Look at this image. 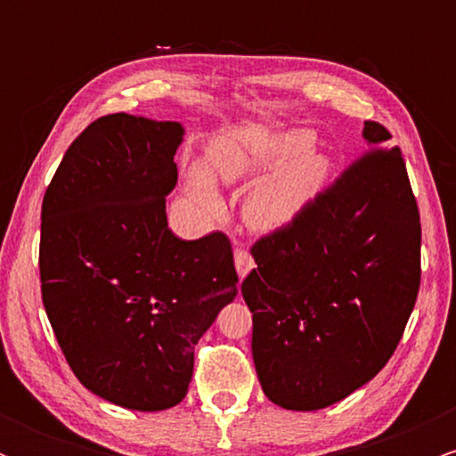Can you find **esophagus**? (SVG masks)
Returning <instances> with one entry per match:
<instances>
[{"mask_svg": "<svg viewBox=\"0 0 456 456\" xmlns=\"http://www.w3.org/2000/svg\"><path fill=\"white\" fill-rule=\"evenodd\" d=\"M233 261H235V270H238V276H240V279H244V276L248 274V272L255 268V261H253V257H250V255L246 253L244 248H235V253H233Z\"/></svg>", "mask_w": 456, "mask_h": 456, "instance_id": "1", "label": "esophagus"}]
</instances>
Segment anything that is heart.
I'll return each instance as SVG.
<instances>
[{
  "mask_svg": "<svg viewBox=\"0 0 456 456\" xmlns=\"http://www.w3.org/2000/svg\"><path fill=\"white\" fill-rule=\"evenodd\" d=\"M313 148L315 137L308 130H289L281 134L261 156H248L233 145H216L210 154V171L218 180L233 184L257 171L276 169L246 199L244 216L255 229L279 227L306 206L330 174V159ZM186 192L201 210H221V197L203 167L191 171Z\"/></svg>",
  "mask_w": 456,
  "mask_h": 456,
  "instance_id": "b5f03b06",
  "label": "heart"
}]
</instances>
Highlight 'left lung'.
<instances>
[{
  "mask_svg": "<svg viewBox=\"0 0 456 456\" xmlns=\"http://www.w3.org/2000/svg\"><path fill=\"white\" fill-rule=\"evenodd\" d=\"M362 137V159L250 248L255 369L285 410H323L362 388L416 305L420 214L405 162L381 124L364 122Z\"/></svg>",
  "mask_w": 456,
  "mask_h": 456,
  "instance_id": "8db88e82",
  "label": "left lung"
}]
</instances>
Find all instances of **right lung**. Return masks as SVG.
Instances as JSON below:
<instances>
[{
  "mask_svg": "<svg viewBox=\"0 0 456 456\" xmlns=\"http://www.w3.org/2000/svg\"><path fill=\"white\" fill-rule=\"evenodd\" d=\"M180 122L113 113L66 150L45 192L40 282L77 379L134 411L186 396L195 345L238 296L232 244L167 224Z\"/></svg>",
  "mask_w": 456,
  "mask_h": 456,
  "instance_id": "add662e5",
  "label": "right lung"
}]
</instances>
